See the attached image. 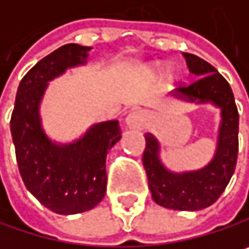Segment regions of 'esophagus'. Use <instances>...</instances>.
Listing matches in <instances>:
<instances>
[{
    "mask_svg": "<svg viewBox=\"0 0 249 249\" xmlns=\"http://www.w3.org/2000/svg\"><path fill=\"white\" fill-rule=\"evenodd\" d=\"M147 121V115L142 111H134L126 117V125L129 128H141Z\"/></svg>",
    "mask_w": 249,
    "mask_h": 249,
    "instance_id": "obj_1",
    "label": "esophagus"
}]
</instances>
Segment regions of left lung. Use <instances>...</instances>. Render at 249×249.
I'll return each instance as SVG.
<instances>
[{
	"label": "left lung",
	"mask_w": 249,
	"mask_h": 249,
	"mask_svg": "<svg viewBox=\"0 0 249 249\" xmlns=\"http://www.w3.org/2000/svg\"><path fill=\"white\" fill-rule=\"evenodd\" d=\"M183 56L189 71L197 77L189 85L180 83L176 93L192 102H213L222 109L216 154L202 170L172 173L159 160L157 140L150 132H145L142 164L153 200L157 205L176 211H199L219 199L235 172L239 115L232 89L224 76L211 63L195 54L183 53Z\"/></svg>",
	"instance_id": "8db88e82"
}]
</instances>
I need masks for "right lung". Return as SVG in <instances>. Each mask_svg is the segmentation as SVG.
<instances>
[{
    "label": "right lung",
    "instance_id": "add662e5",
    "mask_svg": "<svg viewBox=\"0 0 249 249\" xmlns=\"http://www.w3.org/2000/svg\"><path fill=\"white\" fill-rule=\"evenodd\" d=\"M89 50L75 43L65 44L34 65L20 82L11 115V135L25 187L59 215L86 212L104 199L107 154L121 138L115 120L93 125L73 144L57 145L40 124L38 105L47 82L85 63Z\"/></svg>",
    "mask_w": 249,
    "mask_h": 249
}]
</instances>
